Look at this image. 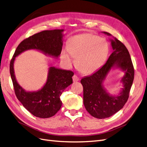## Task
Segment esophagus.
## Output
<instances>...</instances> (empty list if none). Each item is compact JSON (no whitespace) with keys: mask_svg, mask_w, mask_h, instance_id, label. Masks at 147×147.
<instances>
[{"mask_svg":"<svg viewBox=\"0 0 147 147\" xmlns=\"http://www.w3.org/2000/svg\"><path fill=\"white\" fill-rule=\"evenodd\" d=\"M73 80H74V82H77V81L79 80V78L76 75H74V76H73Z\"/></svg>","mask_w":147,"mask_h":147,"instance_id":"obj_1","label":"esophagus"}]
</instances>
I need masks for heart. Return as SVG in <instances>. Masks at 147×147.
<instances>
[{"mask_svg": "<svg viewBox=\"0 0 147 147\" xmlns=\"http://www.w3.org/2000/svg\"><path fill=\"white\" fill-rule=\"evenodd\" d=\"M109 50L105 39L94 34H83L71 38L68 47L62 51L61 57L67 65L72 63V56L76 57L77 69L84 74H90L105 63Z\"/></svg>", "mask_w": 147, "mask_h": 147, "instance_id": "obj_1", "label": "heart"}]
</instances>
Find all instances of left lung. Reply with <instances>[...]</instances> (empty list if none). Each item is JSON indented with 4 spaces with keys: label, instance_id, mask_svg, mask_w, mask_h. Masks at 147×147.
I'll use <instances>...</instances> for the list:
<instances>
[{
    "label": "left lung",
    "instance_id": "1",
    "mask_svg": "<svg viewBox=\"0 0 147 147\" xmlns=\"http://www.w3.org/2000/svg\"><path fill=\"white\" fill-rule=\"evenodd\" d=\"M112 36L110 34L103 32ZM113 52L105 64L90 76L81 80L83 103L88 112L99 119L109 118L121 110L126 103L134 77V70L127 49L117 38L110 39ZM119 68L125 74L120 81L123 88L117 95H110L103 82L110 70Z\"/></svg>",
    "mask_w": 147,
    "mask_h": 147
}]
</instances>
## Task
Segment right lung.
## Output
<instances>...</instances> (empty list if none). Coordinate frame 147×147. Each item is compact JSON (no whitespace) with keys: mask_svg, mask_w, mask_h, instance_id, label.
I'll return each instance as SVG.
<instances>
[{"mask_svg":"<svg viewBox=\"0 0 147 147\" xmlns=\"http://www.w3.org/2000/svg\"><path fill=\"white\" fill-rule=\"evenodd\" d=\"M64 29L44 30L22 41L16 48L10 62V72L15 94L24 107L35 117H51L60 110V99L65 89L73 83L74 72L50 65L45 84L40 90L27 91L18 83L14 71L16 57L29 50H35L47 56L58 58L63 45Z\"/></svg>","mask_w":147,"mask_h":147,"instance_id":"right-lung-1","label":"right lung"}]
</instances>
